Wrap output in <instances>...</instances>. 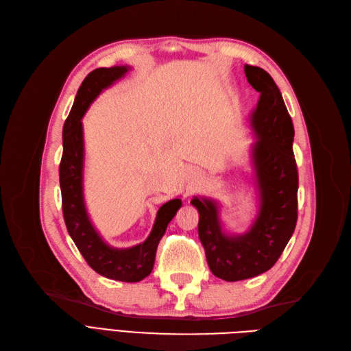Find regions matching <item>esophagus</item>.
<instances>
[{
    "label": "esophagus",
    "instance_id": "34e87169",
    "mask_svg": "<svg viewBox=\"0 0 351 351\" xmlns=\"http://www.w3.org/2000/svg\"><path fill=\"white\" fill-rule=\"evenodd\" d=\"M189 178L192 180V183L196 182V180L199 178V173H197V171H192V173H190V177H189Z\"/></svg>",
    "mask_w": 351,
    "mask_h": 351
}]
</instances>
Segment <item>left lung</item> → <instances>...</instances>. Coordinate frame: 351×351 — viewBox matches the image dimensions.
I'll use <instances>...</instances> for the list:
<instances>
[{"instance_id": "obj_1", "label": "left lung", "mask_w": 351, "mask_h": 351, "mask_svg": "<svg viewBox=\"0 0 351 351\" xmlns=\"http://www.w3.org/2000/svg\"><path fill=\"white\" fill-rule=\"evenodd\" d=\"M247 82L261 93L250 125L256 136L252 167L259 193V212L249 231L230 236L222 231L214 199L197 197L199 239L209 269L224 281L253 278L271 269L291 239L297 222L299 174L293 154L294 127L282 95L269 73L244 66Z\"/></svg>"}]
</instances>
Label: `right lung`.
I'll list each match as a JSON object with an SVG mask.
<instances>
[{"label": "right lung", "instance_id": "obj_1", "mask_svg": "<svg viewBox=\"0 0 351 351\" xmlns=\"http://www.w3.org/2000/svg\"><path fill=\"white\" fill-rule=\"evenodd\" d=\"M130 70L127 66L90 71L77 90L71 111L62 127V156L60 162V187L62 215L70 237L89 267L105 278L137 282L152 272L159 240L182 206V199L168 200L156 212V219L147 239L129 249H115L104 241L89 219L83 197L84 142L82 119L98 95L121 79Z\"/></svg>", "mask_w": 351, "mask_h": 351}]
</instances>
